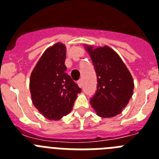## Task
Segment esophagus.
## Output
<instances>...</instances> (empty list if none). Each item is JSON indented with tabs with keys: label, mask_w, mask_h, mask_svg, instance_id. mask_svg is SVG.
Instances as JSON below:
<instances>
[{
	"label": "esophagus",
	"mask_w": 159,
	"mask_h": 159,
	"mask_svg": "<svg viewBox=\"0 0 159 159\" xmlns=\"http://www.w3.org/2000/svg\"><path fill=\"white\" fill-rule=\"evenodd\" d=\"M77 84H78V86L80 87V88H82V87H83V81H82V80H80L77 81Z\"/></svg>",
	"instance_id": "obj_1"
}]
</instances>
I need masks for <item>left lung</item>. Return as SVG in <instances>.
I'll list each match as a JSON object with an SVG mask.
<instances>
[{
    "label": "left lung",
    "mask_w": 159,
    "mask_h": 159,
    "mask_svg": "<svg viewBox=\"0 0 159 159\" xmlns=\"http://www.w3.org/2000/svg\"><path fill=\"white\" fill-rule=\"evenodd\" d=\"M84 46L97 74V91L90 103L99 117L118 116L128 104L133 95L134 80L131 74L111 48Z\"/></svg>",
    "instance_id": "left-lung-1"
}]
</instances>
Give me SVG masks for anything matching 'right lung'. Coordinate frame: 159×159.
Returning a JSON list of instances; mask_svg holds the SVG:
<instances>
[{"label": "right lung", "mask_w": 159, "mask_h": 159, "mask_svg": "<svg viewBox=\"0 0 159 159\" xmlns=\"http://www.w3.org/2000/svg\"><path fill=\"white\" fill-rule=\"evenodd\" d=\"M66 46L58 42L48 48L31 73L32 103L49 120H59L72 110L81 89L66 73Z\"/></svg>", "instance_id": "add662e5"}]
</instances>
